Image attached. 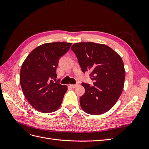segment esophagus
<instances>
[{
  "label": "esophagus",
  "instance_id": "34e87169",
  "mask_svg": "<svg viewBox=\"0 0 149 149\" xmlns=\"http://www.w3.org/2000/svg\"><path fill=\"white\" fill-rule=\"evenodd\" d=\"M77 86H78V84H70V86H71V88H76Z\"/></svg>",
  "mask_w": 149,
  "mask_h": 149
}]
</instances>
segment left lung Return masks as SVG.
<instances>
[{
	"label": "left lung",
	"mask_w": 149,
	"mask_h": 149,
	"mask_svg": "<svg viewBox=\"0 0 149 149\" xmlns=\"http://www.w3.org/2000/svg\"><path fill=\"white\" fill-rule=\"evenodd\" d=\"M83 73L89 71L93 86L83 83L85 93L79 98L82 109L100 115L114 106L123 92L125 72L121 57L106 45L76 43L71 47Z\"/></svg>",
	"instance_id": "obj_1"
}]
</instances>
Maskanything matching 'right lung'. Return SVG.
<instances>
[{
  "mask_svg": "<svg viewBox=\"0 0 149 149\" xmlns=\"http://www.w3.org/2000/svg\"><path fill=\"white\" fill-rule=\"evenodd\" d=\"M72 43H47L31 52L22 65L20 83L26 100L36 110L49 113L59 109L68 88L52 79L57 78L56 70L60 57Z\"/></svg>",
  "mask_w": 149,
  "mask_h": 149,
  "instance_id": "obj_1",
  "label": "right lung"
}]
</instances>
